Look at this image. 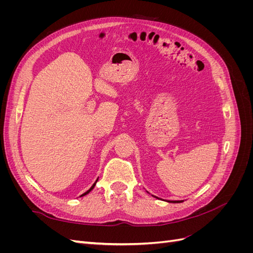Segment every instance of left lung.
Wrapping results in <instances>:
<instances>
[{
    "label": "left lung",
    "instance_id": "obj_1",
    "mask_svg": "<svg viewBox=\"0 0 253 253\" xmlns=\"http://www.w3.org/2000/svg\"><path fill=\"white\" fill-rule=\"evenodd\" d=\"M156 197V196H155ZM156 198H158V197H156ZM169 203H174V204H176V203H181V202H183V201H168Z\"/></svg>",
    "mask_w": 253,
    "mask_h": 253
}]
</instances>
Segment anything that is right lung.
I'll list each match as a JSON object with an SVG mask.
<instances>
[{
	"label": "right lung",
	"mask_w": 253,
	"mask_h": 253,
	"mask_svg": "<svg viewBox=\"0 0 253 253\" xmlns=\"http://www.w3.org/2000/svg\"><path fill=\"white\" fill-rule=\"evenodd\" d=\"M97 181H98V178H97V180H96V181H95V182H94V185H93V186H91V187H90V188H89V190H87V191H86V192H85V193H83V194H82V195H81V196H84V195H86V194H88V193H89V192H90V191H91V190H93V189H94V187H95V186H96V182H97Z\"/></svg>",
	"instance_id": "obj_1"
}]
</instances>
